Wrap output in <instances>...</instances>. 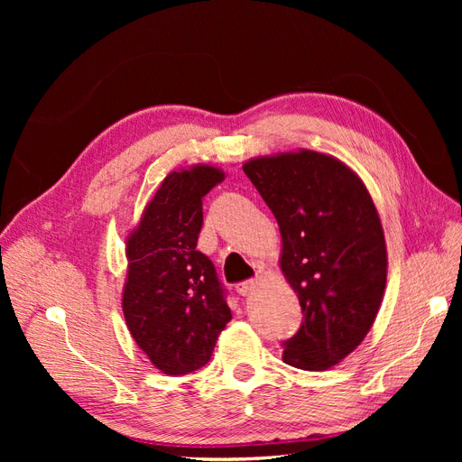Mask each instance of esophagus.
<instances>
[{
  "mask_svg": "<svg viewBox=\"0 0 462 462\" xmlns=\"http://www.w3.org/2000/svg\"><path fill=\"white\" fill-rule=\"evenodd\" d=\"M256 287H258V279H248V282H243V283L236 285V292H239V295H243V297H246Z\"/></svg>",
  "mask_w": 462,
  "mask_h": 462,
  "instance_id": "34e87169",
  "label": "esophagus"
}]
</instances>
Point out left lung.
Segmentation results:
<instances>
[{"label": "left lung", "instance_id": "left-lung-1", "mask_svg": "<svg viewBox=\"0 0 462 462\" xmlns=\"http://www.w3.org/2000/svg\"><path fill=\"white\" fill-rule=\"evenodd\" d=\"M282 233V268L304 314L289 366L321 372L365 341L382 306L387 248L362 179L329 153L300 148L243 163Z\"/></svg>", "mask_w": 462, "mask_h": 462}]
</instances>
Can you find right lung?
Masks as SVG:
<instances>
[{
  "label": "right lung",
  "mask_w": 462,
  "mask_h": 462,
  "mask_svg": "<svg viewBox=\"0 0 462 462\" xmlns=\"http://www.w3.org/2000/svg\"><path fill=\"white\" fill-rule=\"evenodd\" d=\"M226 179L209 163L171 171L125 241L123 314L136 345L162 374L208 365L231 319L214 263L197 250L202 197Z\"/></svg>",
  "instance_id": "add662e5"
}]
</instances>
